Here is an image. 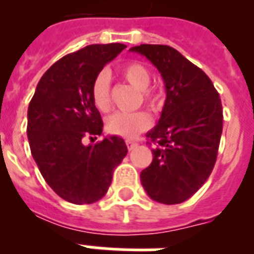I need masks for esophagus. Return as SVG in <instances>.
<instances>
[{
	"instance_id": "1",
	"label": "esophagus",
	"mask_w": 254,
	"mask_h": 254,
	"mask_svg": "<svg viewBox=\"0 0 254 254\" xmlns=\"http://www.w3.org/2000/svg\"><path fill=\"white\" fill-rule=\"evenodd\" d=\"M127 146L129 150H131V149H134V147L137 146V142H134V141H130V139H127Z\"/></svg>"
}]
</instances>
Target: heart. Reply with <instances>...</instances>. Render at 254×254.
<instances>
[{"instance_id": "obj_1", "label": "heart", "mask_w": 254, "mask_h": 254, "mask_svg": "<svg viewBox=\"0 0 254 254\" xmlns=\"http://www.w3.org/2000/svg\"><path fill=\"white\" fill-rule=\"evenodd\" d=\"M120 73L125 80L138 91H141L142 101L151 111H157L162 97L158 92L149 88L151 75L149 69L138 62H129L120 68ZM91 99L96 109L101 113H107L111 109V79L105 71L96 75L91 87ZM150 127V119L145 112L134 113H115L105 121L108 133L120 135L124 138H133Z\"/></svg>"}]
</instances>
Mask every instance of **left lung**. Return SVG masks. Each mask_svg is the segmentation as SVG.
I'll return each instance as SVG.
<instances>
[{"label":"left lung","mask_w":254,"mask_h":254,"mask_svg":"<svg viewBox=\"0 0 254 254\" xmlns=\"http://www.w3.org/2000/svg\"><path fill=\"white\" fill-rule=\"evenodd\" d=\"M130 51L157 67L166 88L161 119L146 134L155 147L141 183L153 200L178 204L212 173L223 131L221 100L211 79L173 47L141 45Z\"/></svg>","instance_id":"obj_1"}]
</instances>
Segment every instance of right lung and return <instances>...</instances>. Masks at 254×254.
I'll return each instance as SVG.
<instances>
[{"mask_svg": "<svg viewBox=\"0 0 254 254\" xmlns=\"http://www.w3.org/2000/svg\"><path fill=\"white\" fill-rule=\"evenodd\" d=\"M127 46L89 45L54 63L39 80L27 111L30 150L47 185L64 200L91 204L107 193L113 170L127 155L121 137L101 135L103 120L92 103L93 79Z\"/></svg>", "mask_w": 254, "mask_h": 254, "instance_id": "obj_1", "label": "right lung"}]
</instances>
